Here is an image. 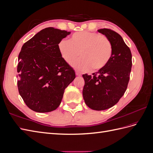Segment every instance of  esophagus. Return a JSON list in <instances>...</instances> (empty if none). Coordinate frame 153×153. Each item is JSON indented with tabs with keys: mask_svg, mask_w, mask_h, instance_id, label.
<instances>
[{
	"mask_svg": "<svg viewBox=\"0 0 153 153\" xmlns=\"http://www.w3.org/2000/svg\"><path fill=\"white\" fill-rule=\"evenodd\" d=\"M76 76H81L82 73H81L80 72H79V71H76Z\"/></svg>",
	"mask_w": 153,
	"mask_h": 153,
	"instance_id": "obj_1",
	"label": "esophagus"
}]
</instances>
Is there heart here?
Masks as SVG:
<instances>
[{"label":"heart","instance_id":"b5f03b06","mask_svg":"<svg viewBox=\"0 0 153 153\" xmlns=\"http://www.w3.org/2000/svg\"><path fill=\"white\" fill-rule=\"evenodd\" d=\"M59 52L62 59L71 64L80 55L82 57L73 64L81 71L104 68L112 57L113 48L107 37L98 32L79 31L72 34L68 41L62 39L58 43Z\"/></svg>","mask_w":153,"mask_h":153}]
</instances>
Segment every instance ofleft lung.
Returning a JSON list of instances; mask_svg holds the SVG:
<instances>
[{
    "label": "left lung",
    "mask_w": 153,
    "mask_h": 153,
    "mask_svg": "<svg viewBox=\"0 0 153 153\" xmlns=\"http://www.w3.org/2000/svg\"><path fill=\"white\" fill-rule=\"evenodd\" d=\"M112 45L109 62L98 72L83 75L85 85L83 97L85 104L94 110H104L116 104L126 91L132 66L131 50L122 37L110 29L98 30Z\"/></svg>",
    "instance_id": "8db88e82"
}]
</instances>
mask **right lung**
I'll return each mask as SVG.
<instances>
[{
  "label": "right lung",
  "mask_w": 153,
  "mask_h": 153,
  "mask_svg": "<svg viewBox=\"0 0 153 153\" xmlns=\"http://www.w3.org/2000/svg\"><path fill=\"white\" fill-rule=\"evenodd\" d=\"M70 33L47 27L22 46L17 66L18 91L26 105L35 112L57 109L64 90L75 78V71L62 59L57 47Z\"/></svg>",
  "instance_id": "1"
}]
</instances>
